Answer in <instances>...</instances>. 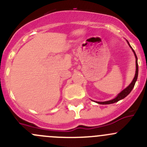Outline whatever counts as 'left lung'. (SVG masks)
<instances>
[{
    "instance_id": "obj_1",
    "label": "left lung",
    "mask_w": 147,
    "mask_h": 147,
    "mask_svg": "<svg viewBox=\"0 0 147 147\" xmlns=\"http://www.w3.org/2000/svg\"><path fill=\"white\" fill-rule=\"evenodd\" d=\"M127 42H128L129 45V47H131V50H132V51H133V53H134V56H135V58H136V73H135V76H134L132 82L130 83V84L128 86V87H126V88L124 89V90H123L122 91L119 93V94H118V95L117 96L115 99H113V100H109V101H106V102H96L97 103L100 104V105H109V104L115 103V102L119 101V100H122V99H124V97H127V96L128 95L130 92H131V91L132 90V89L134 88V84H135L136 81H137V80L138 71H139V68H138V63H137V55H136L135 52H134V50H133L132 47H131V45H129V43L128 41H127Z\"/></svg>"
}]
</instances>
